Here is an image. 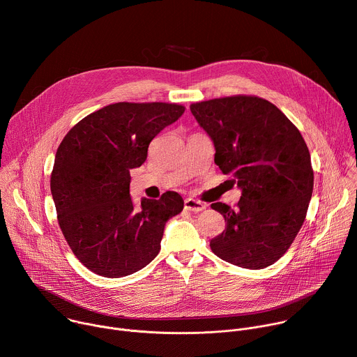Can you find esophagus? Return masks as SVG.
I'll list each match as a JSON object with an SVG mask.
<instances>
[{
	"mask_svg": "<svg viewBox=\"0 0 357 357\" xmlns=\"http://www.w3.org/2000/svg\"><path fill=\"white\" fill-rule=\"evenodd\" d=\"M183 206H185V211L195 212V213H199V212H202V211H205V209H206V205H205V203H202V202H199V200H196V199H192V197L185 199Z\"/></svg>",
	"mask_w": 357,
	"mask_h": 357,
	"instance_id": "obj_1",
	"label": "esophagus"
}]
</instances>
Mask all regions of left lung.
<instances>
[{"label": "left lung", "instance_id": "obj_1", "mask_svg": "<svg viewBox=\"0 0 357 357\" xmlns=\"http://www.w3.org/2000/svg\"><path fill=\"white\" fill-rule=\"evenodd\" d=\"M213 141L215 164L241 189L237 208L222 202L226 229L211 240L222 260L261 270L281 259L307 216L314 190L311 155L298 128L270 101L231 96L190 106Z\"/></svg>", "mask_w": 357, "mask_h": 357}]
</instances>
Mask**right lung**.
<instances>
[{"label":"right lung","mask_w":357,"mask_h":357,"mask_svg":"<svg viewBox=\"0 0 357 357\" xmlns=\"http://www.w3.org/2000/svg\"><path fill=\"white\" fill-rule=\"evenodd\" d=\"M185 112L169 103H114L80 120L61 142L50 192L59 226L75 256L107 278L137 273L161 250L167 222L183 199L130 196V169L141 167L148 145Z\"/></svg>","instance_id":"1"}]
</instances>
